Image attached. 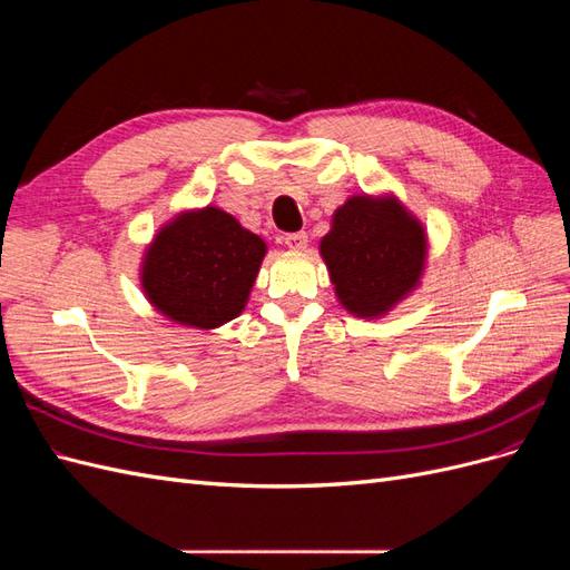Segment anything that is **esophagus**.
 Returning a JSON list of instances; mask_svg holds the SVG:
<instances>
[{
    "mask_svg": "<svg viewBox=\"0 0 570 570\" xmlns=\"http://www.w3.org/2000/svg\"><path fill=\"white\" fill-rule=\"evenodd\" d=\"M283 243H285V247H289V249H306V233H287V235H283Z\"/></svg>",
    "mask_w": 570,
    "mask_h": 570,
    "instance_id": "34e87169",
    "label": "esophagus"
}]
</instances>
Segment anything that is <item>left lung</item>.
I'll list each match as a JSON object with an SVG mask.
<instances>
[{
    "mask_svg": "<svg viewBox=\"0 0 570 570\" xmlns=\"http://www.w3.org/2000/svg\"><path fill=\"white\" fill-rule=\"evenodd\" d=\"M321 254L342 306L354 316H381L416 287L425 233L396 199L352 197L335 212Z\"/></svg>",
    "mask_w": 570,
    "mask_h": 570,
    "instance_id": "left-lung-1",
    "label": "left lung"
}]
</instances>
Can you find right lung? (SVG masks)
Segmentation results:
<instances>
[{"label": "right lung", "instance_id": "1", "mask_svg": "<svg viewBox=\"0 0 570 570\" xmlns=\"http://www.w3.org/2000/svg\"><path fill=\"white\" fill-rule=\"evenodd\" d=\"M264 254L262 237L230 214L206 206L170 220L154 237L142 287L170 321L209 331L243 312Z\"/></svg>", "mask_w": 570, "mask_h": 570}]
</instances>
